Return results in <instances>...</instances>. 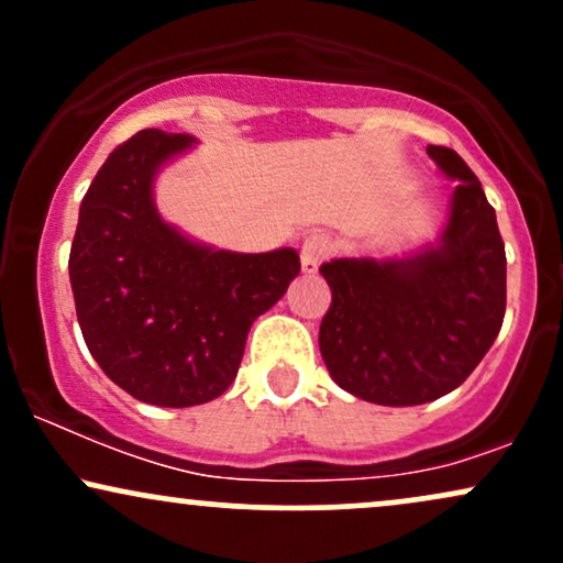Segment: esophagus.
I'll list each match as a JSON object with an SVG mask.
<instances>
[{
    "label": "esophagus",
    "mask_w": 563,
    "mask_h": 563,
    "mask_svg": "<svg viewBox=\"0 0 563 563\" xmlns=\"http://www.w3.org/2000/svg\"><path fill=\"white\" fill-rule=\"evenodd\" d=\"M331 254V241H328L322 232H312L309 238H303L301 243V273L312 275L318 273L320 262Z\"/></svg>",
    "instance_id": "esophagus-1"
}]
</instances>
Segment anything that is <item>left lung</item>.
<instances>
[{"label": "left lung", "instance_id": "8db88e82", "mask_svg": "<svg viewBox=\"0 0 563 563\" xmlns=\"http://www.w3.org/2000/svg\"><path fill=\"white\" fill-rule=\"evenodd\" d=\"M426 153L457 183L437 241L391 260L344 256L320 267L333 294L320 354L341 389L373 405H423L457 389L506 314L495 209L455 151L429 145Z\"/></svg>", "mask_w": 563, "mask_h": 563}]
</instances>
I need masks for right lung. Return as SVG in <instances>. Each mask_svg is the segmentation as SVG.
I'll return each instance as SVG.
<instances>
[{
	"mask_svg": "<svg viewBox=\"0 0 563 563\" xmlns=\"http://www.w3.org/2000/svg\"><path fill=\"white\" fill-rule=\"evenodd\" d=\"M196 145L192 134L142 129L115 147L81 200L68 260L76 318L97 365L158 407L228 391L254 320L301 269L288 245L238 254L161 217L158 174Z\"/></svg>",
	"mask_w": 563,
	"mask_h": 563,
	"instance_id": "right-lung-1",
	"label": "right lung"
}]
</instances>
